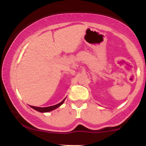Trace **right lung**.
<instances>
[{"instance_id": "right-lung-1", "label": "right lung", "mask_w": 146, "mask_h": 146, "mask_svg": "<svg viewBox=\"0 0 146 146\" xmlns=\"http://www.w3.org/2000/svg\"><path fill=\"white\" fill-rule=\"evenodd\" d=\"M64 100H65V99L63 100V101H62L60 103L58 104H56V105L51 106H48V107H44V108L33 106H31V107L32 108H33L34 110H37V111L40 112V113H46V112H49V111H51V110H53L56 109L57 108H58V107L60 106L62 104L64 103Z\"/></svg>"}]
</instances>
